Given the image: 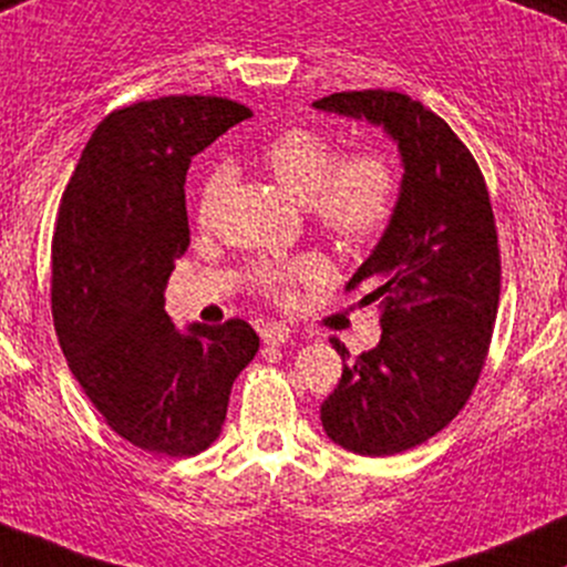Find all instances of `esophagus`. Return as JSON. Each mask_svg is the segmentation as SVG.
Listing matches in <instances>:
<instances>
[{
    "label": "esophagus",
    "mask_w": 567,
    "mask_h": 567,
    "mask_svg": "<svg viewBox=\"0 0 567 567\" xmlns=\"http://www.w3.org/2000/svg\"><path fill=\"white\" fill-rule=\"evenodd\" d=\"M258 333L260 339H264V344H271V347L285 344V341L290 339V328L279 320H264L258 326Z\"/></svg>",
    "instance_id": "34e87169"
}]
</instances>
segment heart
<instances>
[{
	"label": "heart",
	"mask_w": 567,
	"mask_h": 567,
	"mask_svg": "<svg viewBox=\"0 0 567 567\" xmlns=\"http://www.w3.org/2000/svg\"><path fill=\"white\" fill-rule=\"evenodd\" d=\"M260 161L290 196L307 202V213L336 239H374L388 228L401 198V169L390 153L365 147L341 158L339 145L317 128H285L266 142ZM228 166H217L198 188V223L207 226L217 198L228 183ZM322 274L317 255L266 260L255 266L252 288L266 298L290 296L298 282Z\"/></svg>",
	"instance_id": "obj_1"
}]
</instances>
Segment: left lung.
<instances>
[{
  "mask_svg": "<svg viewBox=\"0 0 567 567\" xmlns=\"http://www.w3.org/2000/svg\"><path fill=\"white\" fill-rule=\"evenodd\" d=\"M317 110L388 128L403 158L398 209L377 250L347 282L382 309V339L350 358L320 420L365 457L406 452L463 412L487 360L501 301V247L476 158L444 117L398 91H341Z\"/></svg>",
  "mask_w": 567,
  "mask_h": 567,
  "instance_id": "obj_1",
  "label": "left lung"
}]
</instances>
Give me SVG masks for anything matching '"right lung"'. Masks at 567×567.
Listing matches in <instances>:
<instances>
[{
	"mask_svg": "<svg viewBox=\"0 0 567 567\" xmlns=\"http://www.w3.org/2000/svg\"><path fill=\"white\" fill-rule=\"evenodd\" d=\"M252 112L226 96L112 110L80 153L53 231V326L104 422L153 455L190 457L220 435L234 379L258 352L239 317L179 333L164 288L190 245V158Z\"/></svg>",
	"mask_w": 567,
	"mask_h": 567,
	"instance_id": "right-lung-1",
	"label": "right lung"
}]
</instances>
